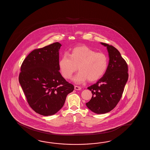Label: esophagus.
<instances>
[{
	"label": "esophagus",
	"instance_id": "esophagus-1",
	"mask_svg": "<svg viewBox=\"0 0 150 150\" xmlns=\"http://www.w3.org/2000/svg\"><path fill=\"white\" fill-rule=\"evenodd\" d=\"M74 89L76 90H81V88L80 86H74Z\"/></svg>",
	"mask_w": 150,
	"mask_h": 150
}]
</instances>
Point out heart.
<instances>
[{
  "mask_svg": "<svg viewBox=\"0 0 150 150\" xmlns=\"http://www.w3.org/2000/svg\"><path fill=\"white\" fill-rule=\"evenodd\" d=\"M108 65V59L103 52H96L87 47L80 46L74 48L70 54H65L59 61L62 74L70 79L78 68V72L72 80L81 83L88 79L92 82L100 79L105 74Z\"/></svg>",
  "mask_w": 150,
  "mask_h": 150,
  "instance_id": "heart-1",
  "label": "heart"
}]
</instances>
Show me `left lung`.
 <instances>
[{
  "instance_id": "8db88e82",
  "label": "left lung",
  "mask_w": 150,
  "mask_h": 150,
  "mask_svg": "<svg viewBox=\"0 0 150 150\" xmlns=\"http://www.w3.org/2000/svg\"><path fill=\"white\" fill-rule=\"evenodd\" d=\"M108 52L109 64L105 74L97 83L87 87L92 97L86 106L96 114L111 111L121 98L129 74L127 65L120 52L112 45L101 42Z\"/></svg>"
}]
</instances>
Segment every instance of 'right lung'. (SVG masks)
<instances>
[{"mask_svg":"<svg viewBox=\"0 0 150 150\" xmlns=\"http://www.w3.org/2000/svg\"><path fill=\"white\" fill-rule=\"evenodd\" d=\"M61 43L55 42L35 49L27 56L21 67L20 84L29 105L43 116L52 115L64 105L74 86L61 75L59 67Z\"/></svg>","mask_w":150,"mask_h":150,"instance_id":"obj_1","label":"right lung"}]
</instances>
